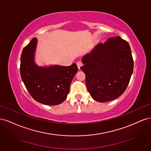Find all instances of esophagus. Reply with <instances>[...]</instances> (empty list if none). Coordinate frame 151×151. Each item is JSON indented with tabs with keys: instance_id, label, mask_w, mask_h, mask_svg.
<instances>
[{
	"instance_id": "obj_1",
	"label": "esophagus",
	"mask_w": 151,
	"mask_h": 151,
	"mask_svg": "<svg viewBox=\"0 0 151 151\" xmlns=\"http://www.w3.org/2000/svg\"><path fill=\"white\" fill-rule=\"evenodd\" d=\"M77 67H78L79 68H80L81 66L82 65V63L80 61H78V62H77Z\"/></svg>"
}]
</instances>
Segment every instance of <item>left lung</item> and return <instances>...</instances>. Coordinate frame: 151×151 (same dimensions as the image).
<instances>
[{
  "mask_svg": "<svg viewBox=\"0 0 151 151\" xmlns=\"http://www.w3.org/2000/svg\"><path fill=\"white\" fill-rule=\"evenodd\" d=\"M91 97L98 102L111 101L122 95L129 83L134 60L129 44L120 36L96 45L82 59Z\"/></svg>",
  "mask_w": 151,
  "mask_h": 151,
  "instance_id": "8db88e82",
  "label": "left lung"
}]
</instances>
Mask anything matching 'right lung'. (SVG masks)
I'll return each instance as SVG.
<instances>
[{"instance_id": "add662e5", "label": "right lung", "mask_w": 151, "mask_h": 151, "mask_svg": "<svg viewBox=\"0 0 151 151\" xmlns=\"http://www.w3.org/2000/svg\"><path fill=\"white\" fill-rule=\"evenodd\" d=\"M37 43V39L34 38L22 50L20 65L22 81L36 101L45 105L59 104L67 98L78 68L74 63L70 66H38L35 61Z\"/></svg>"}]
</instances>
